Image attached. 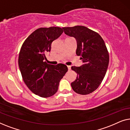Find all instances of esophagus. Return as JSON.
<instances>
[{
	"instance_id": "esophagus-1",
	"label": "esophagus",
	"mask_w": 130,
	"mask_h": 130,
	"mask_svg": "<svg viewBox=\"0 0 130 130\" xmlns=\"http://www.w3.org/2000/svg\"><path fill=\"white\" fill-rule=\"evenodd\" d=\"M67 68H68L69 70H70L71 69V66H67Z\"/></svg>"
}]
</instances>
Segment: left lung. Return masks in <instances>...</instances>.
<instances>
[{
	"label": "left lung",
	"instance_id": "1",
	"mask_svg": "<svg viewBox=\"0 0 130 130\" xmlns=\"http://www.w3.org/2000/svg\"><path fill=\"white\" fill-rule=\"evenodd\" d=\"M66 34L77 41L76 54L83 64L72 66L77 77L71 83L73 90L80 95H88L96 89L104 79L109 64V54L101 35L84 26L63 28Z\"/></svg>",
	"mask_w": 130,
	"mask_h": 130
}]
</instances>
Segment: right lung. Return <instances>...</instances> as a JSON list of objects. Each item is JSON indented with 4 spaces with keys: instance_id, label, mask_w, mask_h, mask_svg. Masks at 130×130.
<instances>
[{
    "instance_id": "add662e5",
    "label": "right lung",
    "mask_w": 130,
    "mask_h": 130,
    "mask_svg": "<svg viewBox=\"0 0 130 130\" xmlns=\"http://www.w3.org/2000/svg\"><path fill=\"white\" fill-rule=\"evenodd\" d=\"M60 27L40 28L26 39L21 47L18 64L22 79L29 90L42 98H48L57 92L59 82L68 69L60 63H46L45 54L51 44L63 33Z\"/></svg>"
}]
</instances>
